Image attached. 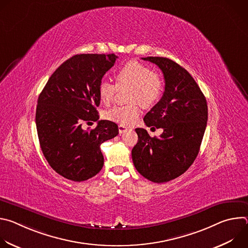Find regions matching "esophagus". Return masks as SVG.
<instances>
[{
  "label": "esophagus",
  "instance_id": "1",
  "mask_svg": "<svg viewBox=\"0 0 248 248\" xmlns=\"http://www.w3.org/2000/svg\"><path fill=\"white\" fill-rule=\"evenodd\" d=\"M128 129H129V127L126 126V125H124V124H120L119 125V132H120V134L125 133Z\"/></svg>",
  "mask_w": 248,
  "mask_h": 248
}]
</instances>
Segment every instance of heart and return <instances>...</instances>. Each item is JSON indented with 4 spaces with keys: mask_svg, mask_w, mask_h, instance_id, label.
I'll list each match as a JSON object with an SVG mask.
<instances>
[{
    "mask_svg": "<svg viewBox=\"0 0 248 248\" xmlns=\"http://www.w3.org/2000/svg\"><path fill=\"white\" fill-rule=\"evenodd\" d=\"M117 83L101 80L98 87L100 100L109 105L113 102L118 89L128 88L126 105L115 106L105 113V118L124 124H131L140 115V104L144 108L154 106L162 97L164 82L152 69L137 61H129L121 65L115 74Z\"/></svg>",
    "mask_w": 248,
    "mask_h": 248,
    "instance_id": "obj_1",
    "label": "heart"
}]
</instances>
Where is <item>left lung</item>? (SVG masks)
I'll return each mask as SVG.
<instances>
[{
    "label": "left lung",
    "instance_id": "left-lung-1",
    "mask_svg": "<svg viewBox=\"0 0 248 248\" xmlns=\"http://www.w3.org/2000/svg\"><path fill=\"white\" fill-rule=\"evenodd\" d=\"M157 64L165 78L161 100L145 115L147 126L163 128L160 137H151L144 128L138 135L131 156L135 169L145 179L167 183L178 178L198 155L208 120L204 94L186 68L163 57L142 58Z\"/></svg>",
    "mask_w": 248,
    "mask_h": 248
}]
</instances>
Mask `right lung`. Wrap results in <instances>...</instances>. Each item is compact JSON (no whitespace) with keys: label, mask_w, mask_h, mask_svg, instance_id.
<instances>
[{"label":"right lung","mask_w":248,"mask_h":248,"mask_svg":"<svg viewBox=\"0 0 248 248\" xmlns=\"http://www.w3.org/2000/svg\"><path fill=\"white\" fill-rule=\"evenodd\" d=\"M115 54H80L62 62L37 101L36 128L41 150L51 168L63 178L83 182L103 168L100 145L119 134L118 125L99 121V83L114 65ZM97 122L84 131L83 122Z\"/></svg>","instance_id":"obj_1"}]
</instances>
